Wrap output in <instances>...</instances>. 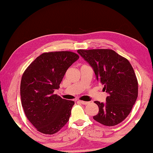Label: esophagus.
<instances>
[{
  "label": "esophagus",
  "mask_w": 153,
  "mask_h": 153,
  "mask_svg": "<svg viewBox=\"0 0 153 153\" xmlns=\"http://www.w3.org/2000/svg\"><path fill=\"white\" fill-rule=\"evenodd\" d=\"M78 102L79 103H81L82 104H84V105H86L88 104V102H85V101H83V100H78Z\"/></svg>",
  "instance_id": "1"
}]
</instances>
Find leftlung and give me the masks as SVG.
<instances>
[{
    "mask_svg": "<svg viewBox=\"0 0 153 153\" xmlns=\"http://www.w3.org/2000/svg\"><path fill=\"white\" fill-rule=\"evenodd\" d=\"M77 53L92 67L97 81L108 94L105 103L94 102L99 112L93 118L108 126L122 123L138 97V81L130 63L109 49H78Z\"/></svg>",
    "mask_w": 153,
    "mask_h": 153,
    "instance_id": "1",
    "label": "left lung"
}]
</instances>
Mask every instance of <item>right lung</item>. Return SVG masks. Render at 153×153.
I'll use <instances>...</instances> for the list:
<instances>
[{
  "label": "right lung",
  "instance_id": "obj_1",
  "mask_svg": "<svg viewBox=\"0 0 153 153\" xmlns=\"http://www.w3.org/2000/svg\"><path fill=\"white\" fill-rule=\"evenodd\" d=\"M79 57L71 51L43 53L24 71L20 88L22 106L39 132L53 134L68 122L74 102L62 98L54 91Z\"/></svg>",
  "mask_w": 153,
  "mask_h": 153
}]
</instances>
